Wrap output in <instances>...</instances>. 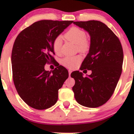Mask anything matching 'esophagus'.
I'll list each match as a JSON object with an SVG mask.
<instances>
[{"label": "esophagus", "instance_id": "34e87169", "mask_svg": "<svg viewBox=\"0 0 134 134\" xmlns=\"http://www.w3.org/2000/svg\"><path fill=\"white\" fill-rule=\"evenodd\" d=\"M71 72H72V70H69V77L70 76V74H71Z\"/></svg>", "mask_w": 134, "mask_h": 134}]
</instances>
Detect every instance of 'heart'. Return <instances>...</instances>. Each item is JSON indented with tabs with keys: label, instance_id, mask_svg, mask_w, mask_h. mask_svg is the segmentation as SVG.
I'll return each instance as SVG.
<instances>
[{
	"label": "heart",
	"instance_id": "heart-1",
	"mask_svg": "<svg viewBox=\"0 0 134 134\" xmlns=\"http://www.w3.org/2000/svg\"><path fill=\"white\" fill-rule=\"evenodd\" d=\"M64 37L67 40L76 44L77 48L79 52H84L90 47L89 42L86 38L85 31L77 27H72L67 31L64 35ZM62 44V38L60 36L56 38L53 41V49L56 54H60L61 46ZM81 57L79 55L74 57H65L62 58L61 63L64 66L69 69H72L81 62Z\"/></svg>",
	"mask_w": 134,
	"mask_h": 134
}]
</instances>
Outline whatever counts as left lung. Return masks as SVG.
<instances>
[{
    "mask_svg": "<svg viewBox=\"0 0 134 134\" xmlns=\"http://www.w3.org/2000/svg\"><path fill=\"white\" fill-rule=\"evenodd\" d=\"M74 24L84 29L90 36V47L81 70H91L83 76L79 71L71 73L75 80L72 87L78 103L97 108L111 98L120 77L124 53L120 41L105 24L99 21H76Z\"/></svg>",
    "mask_w": 134,
    "mask_h": 134,
    "instance_id": "1",
    "label": "left lung"
}]
</instances>
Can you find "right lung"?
<instances>
[{
  "label": "right lung",
  "instance_id": "1",
  "mask_svg": "<svg viewBox=\"0 0 134 134\" xmlns=\"http://www.w3.org/2000/svg\"><path fill=\"white\" fill-rule=\"evenodd\" d=\"M73 21L41 20L23 30L17 36L11 55L13 81L18 94L30 107L44 110L56 103L58 90L69 77L65 67L44 69L55 62L53 41Z\"/></svg>",
  "mask_w": 134,
  "mask_h": 134
}]
</instances>
